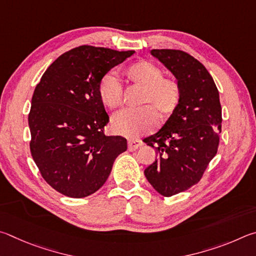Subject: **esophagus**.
I'll list each match as a JSON object with an SVG mask.
<instances>
[{"label":"esophagus","mask_w":256,"mask_h":256,"mask_svg":"<svg viewBox=\"0 0 256 256\" xmlns=\"http://www.w3.org/2000/svg\"><path fill=\"white\" fill-rule=\"evenodd\" d=\"M140 146H142V140H128V150H135L137 148H140Z\"/></svg>","instance_id":"1"}]
</instances>
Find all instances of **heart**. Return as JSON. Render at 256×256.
<instances>
[{
	"mask_svg": "<svg viewBox=\"0 0 256 256\" xmlns=\"http://www.w3.org/2000/svg\"><path fill=\"white\" fill-rule=\"evenodd\" d=\"M126 74L132 83L144 88L140 103H150L164 116L171 114L178 108L181 98L178 83L173 78H163L162 68L154 62L138 60L128 67ZM98 96L103 104L110 109H116L122 103L124 86L114 72H108L101 78ZM154 108L147 104L116 112L111 119L112 130L127 138L146 135L158 124V114Z\"/></svg>",
	"mask_w": 256,
	"mask_h": 256,
	"instance_id": "heart-1",
	"label": "heart"
}]
</instances>
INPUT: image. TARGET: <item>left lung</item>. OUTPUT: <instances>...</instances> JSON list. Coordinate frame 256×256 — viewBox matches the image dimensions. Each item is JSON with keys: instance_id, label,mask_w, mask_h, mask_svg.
Returning <instances> with one entry per match:
<instances>
[{"instance_id": "left-lung-1", "label": "left lung", "mask_w": 256, "mask_h": 256, "mask_svg": "<svg viewBox=\"0 0 256 256\" xmlns=\"http://www.w3.org/2000/svg\"><path fill=\"white\" fill-rule=\"evenodd\" d=\"M150 54L176 76L181 91L166 122L144 140L158 154L145 176L160 194L171 196L196 184L217 154L222 106L214 78L194 57L176 49H153Z\"/></svg>"}]
</instances>
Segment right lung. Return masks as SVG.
<instances>
[{"mask_svg": "<svg viewBox=\"0 0 256 256\" xmlns=\"http://www.w3.org/2000/svg\"><path fill=\"white\" fill-rule=\"evenodd\" d=\"M134 52L76 47L58 57L36 86L28 116L31 155L60 194L84 198L96 192L116 156L127 150L126 138L103 132L109 116L98 84Z\"/></svg>", "mask_w": 256, "mask_h": 256, "instance_id": "right-lung-1", "label": "right lung"}]
</instances>
